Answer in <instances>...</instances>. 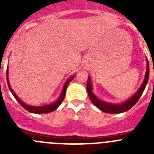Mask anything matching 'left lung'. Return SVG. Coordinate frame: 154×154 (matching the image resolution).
Instances as JSON below:
<instances>
[{"label": "left lung", "mask_w": 154, "mask_h": 154, "mask_svg": "<svg viewBox=\"0 0 154 154\" xmlns=\"http://www.w3.org/2000/svg\"><path fill=\"white\" fill-rule=\"evenodd\" d=\"M146 75H145V78H144L143 82L141 85L140 88L137 90L136 94L133 97L130 98L129 100L125 102L123 104L119 105H114V104H110L108 103H105V102L99 100V99L95 96L93 93H92V87L91 85L90 78H88L87 80V84H86V88H87V92H88V95L90 99L91 102L96 106L97 108L99 109L102 110L103 112H106V113H121V112H126L129 109L132 108V107L138 102L140 99V96H142L143 92L145 87H146V83H147L148 80H149V62H148L147 58H146Z\"/></svg>", "instance_id": "8db88e82"}]
</instances>
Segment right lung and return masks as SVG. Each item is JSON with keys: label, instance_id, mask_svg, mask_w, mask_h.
Segmentation results:
<instances>
[{"label": "right lung", "instance_id": "right-lung-1", "mask_svg": "<svg viewBox=\"0 0 154 154\" xmlns=\"http://www.w3.org/2000/svg\"><path fill=\"white\" fill-rule=\"evenodd\" d=\"M8 68L7 69V82H8V87H9V89H10V91L11 92L12 95L14 96V97L15 98L16 100L20 103V105H21L23 108H24L26 110H28V112H32V113H48V112H52V111H54V110L56 109L60 106L61 103L63 102V99L64 98H65V94H66V89H67L68 85H69V82H70L73 79V78H74V77H71V78H69L67 81L65 82V83L63 87V89H62V93H61L60 96H59V98H58V100H57L55 103L50 105L43 106H28V105L27 104H24V103L21 101V99H19V98L16 96V94L14 93V92L12 90V89L11 88L10 83H9V80H8Z\"/></svg>", "mask_w": 154, "mask_h": 154}]
</instances>
